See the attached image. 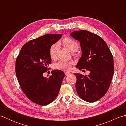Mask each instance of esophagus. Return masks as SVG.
Wrapping results in <instances>:
<instances>
[{
	"mask_svg": "<svg viewBox=\"0 0 126 126\" xmlns=\"http://www.w3.org/2000/svg\"><path fill=\"white\" fill-rule=\"evenodd\" d=\"M70 74H71L70 73H69V72H65V75L66 76H69Z\"/></svg>",
	"mask_w": 126,
	"mask_h": 126,
	"instance_id": "34e87169",
	"label": "esophagus"
}]
</instances>
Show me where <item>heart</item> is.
I'll return each instance as SVG.
<instances>
[{
	"label": "heart",
	"instance_id": "b5f03b06",
	"mask_svg": "<svg viewBox=\"0 0 126 126\" xmlns=\"http://www.w3.org/2000/svg\"><path fill=\"white\" fill-rule=\"evenodd\" d=\"M62 43L64 47L68 49L70 52H75L79 49V44L74 40L69 38L63 39ZM60 45L58 43L53 44L50 47L49 50V54L50 57L52 59H55L57 57V52ZM73 64V63L70 61H61L55 64V68L58 70L67 71L70 69L71 66Z\"/></svg>",
	"mask_w": 126,
	"mask_h": 126
}]
</instances>
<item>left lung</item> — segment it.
<instances>
[{
    "instance_id": "obj_1",
    "label": "left lung",
    "mask_w": 126,
    "mask_h": 126,
    "mask_svg": "<svg viewBox=\"0 0 126 126\" xmlns=\"http://www.w3.org/2000/svg\"><path fill=\"white\" fill-rule=\"evenodd\" d=\"M70 35L79 42L82 51L76 67L90 71L87 76L74 74L77 93L88 102L97 101L106 94L110 85L114 74L113 56L106 43L97 34L80 30Z\"/></svg>"
}]
</instances>
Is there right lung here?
Wrapping results in <instances>:
<instances>
[{
    "label": "right lung",
    "mask_w": 126,
    "mask_h": 126,
    "mask_svg": "<svg viewBox=\"0 0 126 126\" xmlns=\"http://www.w3.org/2000/svg\"><path fill=\"white\" fill-rule=\"evenodd\" d=\"M62 34H46L23 45L16 62V73L20 86L28 98L41 106H46L57 97L65 76L54 70L44 77L43 73L51 63L49 50Z\"/></svg>",
    "instance_id": "right-lung-1"
}]
</instances>
